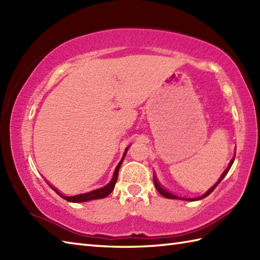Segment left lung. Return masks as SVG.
I'll return each instance as SVG.
<instances>
[{"instance_id":"left-lung-1","label":"left lung","mask_w":260,"mask_h":260,"mask_svg":"<svg viewBox=\"0 0 260 260\" xmlns=\"http://www.w3.org/2000/svg\"><path fill=\"white\" fill-rule=\"evenodd\" d=\"M234 161H235V156L233 157V159H231L230 161V163H229V165H228V168L224 170V172L222 173V175L220 176V179L217 181V183H215L213 186H211L210 187V189L204 193V194H202L201 197H198V198H181V197H178V196H175V194H173V193H171V192H169L167 189H164V187L158 183V181L156 180V176L154 175L153 176V179H154V185H155V187H156V190L158 191V193L161 196H163L164 198H168V199H179V200H186V201H197V200H201V199H204L206 197H208L210 193H211L215 187H217V185L220 183V182L222 181V179L224 178L225 176V174L228 173V171L230 170V168H231V165H233V163H234Z\"/></svg>"}]
</instances>
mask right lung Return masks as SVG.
I'll list each match as a JSON object with an SVG mask.
<instances>
[{
  "instance_id": "1",
  "label": "right lung",
  "mask_w": 260,
  "mask_h": 260,
  "mask_svg": "<svg viewBox=\"0 0 260 260\" xmlns=\"http://www.w3.org/2000/svg\"><path fill=\"white\" fill-rule=\"evenodd\" d=\"M128 147H126L125 150V153L123 157H121L120 162L117 164V167H116L115 171H114V175L112 180H110V182L108 184H106L105 186L101 187V189H96V190H92L90 192H87V193H81V194H77V196H73V197H67V196H63L60 193L57 189H54V187L52 186V190H54V192L57 193V194H59L60 197H61L62 199H64V200H67L69 202H86V201H90V200H97V199H103V198H106L107 196H109L110 193L113 192L114 187H115V184L116 182H117V178H118V171H119V168L121 165V162L124 161V157L126 155V152L127 150H128Z\"/></svg>"
}]
</instances>
